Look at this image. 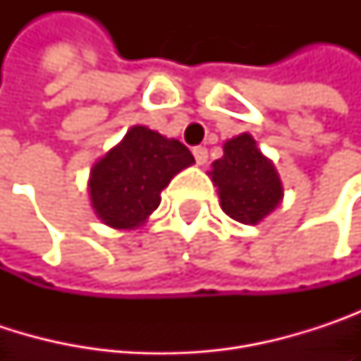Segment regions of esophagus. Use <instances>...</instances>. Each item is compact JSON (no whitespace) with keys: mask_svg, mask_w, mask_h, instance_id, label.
<instances>
[{"mask_svg":"<svg viewBox=\"0 0 361 361\" xmlns=\"http://www.w3.org/2000/svg\"><path fill=\"white\" fill-rule=\"evenodd\" d=\"M192 154H194V159H196L198 165H204L207 159H209V150H207L204 146H196V148L192 150Z\"/></svg>","mask_w":361,"mask_h":361,"instance_id":"34e87169","label":"esophagus"}]
</instances>
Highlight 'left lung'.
Returning a JSON list of instances; mask_svg holds the SVG:
<instances>
[{"instance_id": "1", "label": "left lung", "mask_w": 361, "mask_h": 361, "mask_svg": "<svg viewBox=\"0 0 361 361\" xmlns=\"http://www.w3.org/2000/svg\"><path fill=\"white\" fill-rule=\"evenodd\" d=\"M213 181L219 190L221 209L240 224H259L282 198L280 178L249 133L232 137L224 157L213 163Z\"/></svg>"}]
</instances>
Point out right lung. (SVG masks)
<instances>
[{
	"instance_id": "add662e5",
	"label": "right lung",
	"mask_w": 361,
	"mask_h": 361,
	"mask_svg": "<svg viewBox=\"0 0 361 361\" xmlns=\"http://www.w3.org/2000/svg\"><path fill=\"white\" fill-rule=\"evenodd\" d=\"M192 163L194 157L181 142L135 125L94 165L92 204L110 228H137L159 207L171 178Z\"/></svg>"
}]
</instances>
